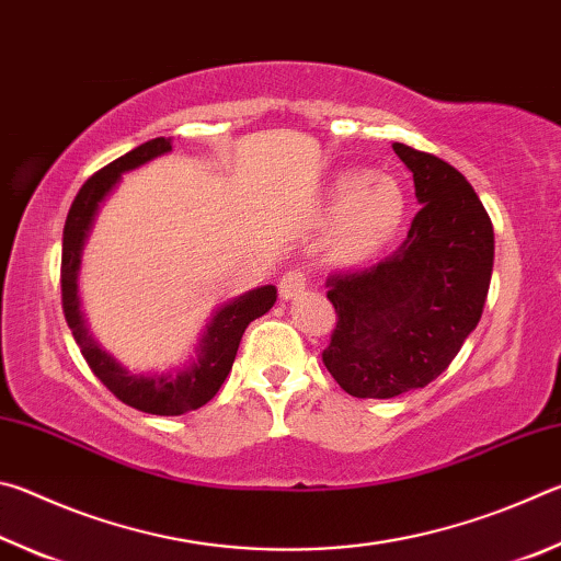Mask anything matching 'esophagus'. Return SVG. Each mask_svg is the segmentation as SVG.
<instances>
[{
    "mask_svg": "<svg viewBox=\"0 0 561 561\" xmlns=\"http://www.w3.org/2000/svg\"><path fill=\"white\" fill-rule=\"evenodd\" d=\"M304 289H307V274H304L301 270H289V272L282 277V282H279L282 299L299 297V294H301Z\"/></svg>",
    "mask_w": 561,
    "mask_h": 561,
    "instance_id": "1",
    "label": "esophagus"
}]
</instances>
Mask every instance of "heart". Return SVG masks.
Wrapping results in <instances>:
<instances>
[{"label":"heart","instance_id":"1","mask_svg":"<svg viewBox=\"0 0 561 561\" xmlns=\"http://www.w3.org/2000/svg\"><path fill=\"white\" fill-rule=\"evenodd\" d=\"M327 213L334 217L331 254L341 264L371 260L401 230L405 195L393 178L346 170L329 187Z\"/></svg>","mask_w":561,"mask_h":561}]
</instances>
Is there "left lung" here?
<instances>
[{
  "mask_svg": "<svg viewBox=\"0 0 561 561\" xmlns=\"http://www.w3.org/2000/svg\"><path fill=\"white\" fill-rule=\"evenodd\" d=\"M421 210L396 252L334 272L336 327L321 360L356 398H396L435 381L485 309L495 234L478 193L445 160L393 144Z\"/></svg>",
  "mask_w": 561,
  "mask_h": 561,
  "instance_id": "left-lung-1",
  "label": "left lung"
}]
</instances>
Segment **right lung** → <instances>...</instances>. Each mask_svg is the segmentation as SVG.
<instances>
[{
  "mask_svg": "<svg viewBox=\"0 0 561 561\" xmlns=\"http://www.w3.org/2000/svg\"><path fill=\"white\" fill-rule=\"evenodd\" d=\"M168 150H173L170 138H153L144 146L133 148L130 153L116 158L106 168H101L96 175H91L71 203L69 215H66L61 250V307L76 344H79L93 376L118 401L150 415H183L187 411H197V408H203L210 398H215L234 364L244 329L250 327V321L267 314L274 301H277V289L267 284V287L244 291L242 297L222 304L201 339L197 358L190 360L183 371L153 376L128 374L126 368L116 364V358L101 351L96 341L91 339L79 309L76 279H79L81 250L89 237L93 217H96L99 205L106 201V195L118 185L123 173L140 168L148 160L168 153Z\"/></svg>",
  "mask_w": 561,
  "mask_h": 561,
  "instance_id": "right-lung-1",
  "label": "right lung"
}]
</instances>
